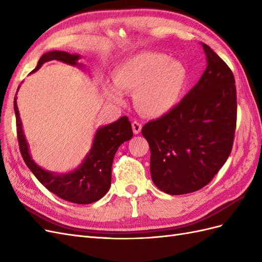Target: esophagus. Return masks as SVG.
I'll list each match as a JSON object with an SVG mask.
<instances>
[{
  "mask_svg": "<svg viewBox=\"0 0 262 262\" xmlns=\"http://www.w3.org/2000/svg\"><path fill=\"white\" fill-rule=\"evenodd\" d=\"M132 130L134 134H139L142 130V124L139 121H133L132 122Z\"/></svg>",
  "mask_w": 262,
  "mask_h": 262,
  "instance_id": "1",
  "label": "esophagus"
}]
</instances>
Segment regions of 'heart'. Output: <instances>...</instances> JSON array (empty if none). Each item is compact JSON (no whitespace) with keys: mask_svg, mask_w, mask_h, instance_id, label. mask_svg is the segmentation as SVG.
I'll list each match as a JSON object with an SVG mask.
<instances>
[{"mask_svg":"<svg viewBox=\"0 0 262 262\" xmlns=\"http://www.w3.org/2000/svg\"><path fill=\"white\" fill-rule=\"evenodd\" d=\"M186 69L180 61L157 52H141L122 61L113 73L115 86L105 84L106 98L124 104L122 93H136V104L149 117H162L176 107L186 84Z\"/></svg>","mask_w":262,"mask_h":262,"instance_id":"obj_1","label":"heart"}]
</instances>
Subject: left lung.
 <instances>
[{
    "label": "left lung",
    "mask_w": 262,
    "mask_h": 262,
    "mask_svg": "<svg viewBox=\"0 0 262 262\" xmlns=\"http://www.w3.org/2000/svg\"><path fill=\"white\" fill-rule=\"evenodd\" d=\"M208 67L171 112L147 122L142 134L150 148V176L168 194L207 186L233 147L237 98L234 74L208 45Z\"/></svg>",
    "instance_id": "8db88e82"
}]
</instances>
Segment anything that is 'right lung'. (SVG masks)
I'll list each match as a JSON object with an SVG mask.
<instances>
[{
    "mask_svg": "<svg viewBox=\"0 0 262 262\" xmlns=\"http://www.w3.org/2000/svg\"><path fill=\"white\" fill-rule=\"evenodd\" d=\"M51 60H58L74 67H82L77 63L80 60L78 54L55 50L45 53L31 73L36 72L43 63ZM14 110L16 116L17 140L24 162L50 192L63 200L77 204L96 202L108 192L112 185V166L115 154L118 147L133 136L128 117H121L119 120L99 128L95 134L90 153L85 156L83 163L74 171L60 175L42 169L34 160H31L28 143L24 136L16 97L14 99Z\"/></svg>",
    "mask_w": 262,
    "mask_h": 262,
    "instance_id": "right-lung-1",
    "label": "right lung"
}]
</instances>
